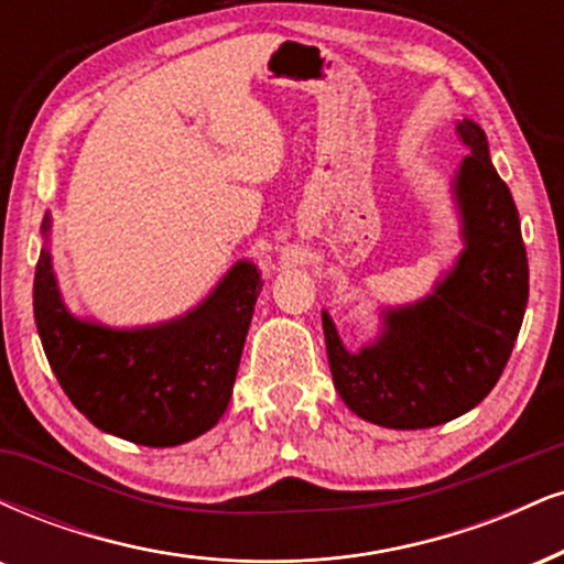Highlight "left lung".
I'll use <instances>...</instances> for the list:
<instances>
[{"instance_id": "left-lung-1", "label": "left lung", "mask_w": 564, "mask_h": 564, "mask_svg": "<svg viewBox=\"0 0 564 564\" xmlns=\"http://www.w3.org/2000/svg\"><path fill=\"white\" fill-rule=\"evenodd\" d=\"M467 154L452 175L463 252L423 300L381 310V330L344 347L323 310L334 386L368 423L417 431L449 423L484 402L518 341L528 304V257L507 183L476 120L454 126Z\"/></svg>"}]
</instances>
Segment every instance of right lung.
<instances>
[{"instance_id": "obj_1", "label": "right lung", "mask_w": 564, "mask_h": 564, "mask_svg": "<svg viewBox=\"0 0 564 564\" xmlns=\"http://www.w3.org/2000/svg\"><path fill=\"white\" fill-rule=\"evenodd\" d=\"M52 215L33 281V317L54 376L99 431L141 446H178L228 410L262 273L239 260L196 307L173 321L112 328L76 317L50 252Z\"/></svg>"}]
</instances>
